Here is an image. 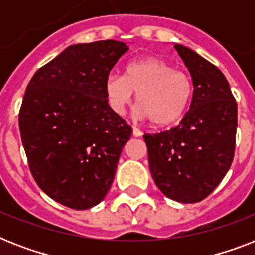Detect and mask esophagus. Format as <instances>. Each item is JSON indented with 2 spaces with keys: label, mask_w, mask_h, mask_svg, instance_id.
Here are the masks:
<instances>
[{
  "label": "esophagus",
  "mask_w": 255,
  "mask_h": 255,
  "mask_svg": "<svg viewBox=\"0 0 255 255\" xmlns=\"http://www.w3.org/2000/svg\"><path fill=\"white\" fill-rule=\"evenodd\" d=\"M132 133H133V136H135V137H140V136L143 135V132L140 131V129H137V128H135V127H133V129H132Z\"/></svg>",
  "instance_id": "obj_1"
}]
</instances>
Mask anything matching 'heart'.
Listing matches in <instances>:
<instances>
[{
  "label": "heart",
  "instance_id": "b5f03b06",
  "mask_svg": "<svg viewBox=\"0 0 255 255\" xmlns=\"http://www.w3.org/2000/svg\"><path fill=\"white\" fill-rule=\"evenodd\" d=\"M108 106L122 115L136 92V114L149 119L155 127H168L185 115L193 98L189 74L174 70L160 58L149 57L128 63L123 75L111 74L106 79Z\"/></svg>",
  "mask_w": 255,
  "mask_h": 255
}]
</instances>
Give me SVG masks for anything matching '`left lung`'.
Masks as SVG:
<instances>
[{
	"instance_id": "1",
	"label": "left lung",
	"mask_w": 255,
	"mask_h": 255,
	"mask_svg": "<svg viewBox=\"0 0 255 255\" xmlns=\"http://www.w3.org/2000/svg\"><path fill=\"white\" fill-rule=\"evenodd\" d=\"M193 81L189 111L177 127L144 135L152 177L168 198L193 204L208 197L234 157L237 103L225 75L186 46L174 45Z\"/></svg>"
}]
</instances>
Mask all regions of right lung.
I'll return each mask as SVG.
<instances>
[{"label": "right lung", "instance_id": "1", "mask_svg": "<svg viewBox=\"0 0 255 255\" xmlns=\"http://www.w3.org/2000/svg\"><path fill=\"white\" fill-rule=\"evenodd\" d=\"M127 51L112 39L69 46L26 88L19 132L30 172L49 197L71 209H90L106 197L132 135L104 90Z\"/></svg>", "mask_w": 255, "mask_h": 255}]
</instances>
